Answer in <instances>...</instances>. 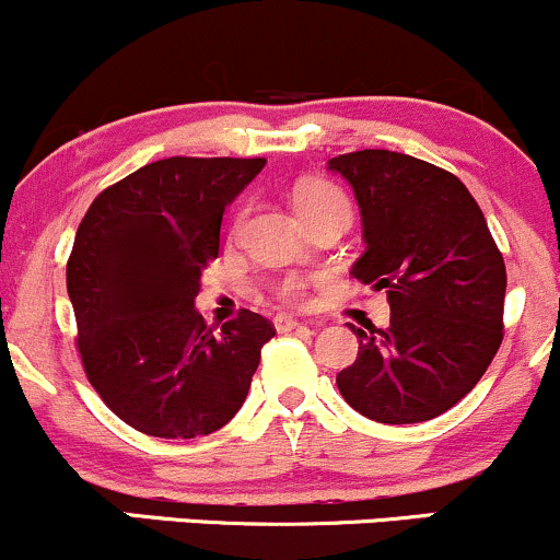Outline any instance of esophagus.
<instances>
[{
    "label": "esophagus",
    "mask_w": 560,
    "mask_h": 560,
    "mask_svg": "<svg viewBox=\"0 0 560 560\" xmlns=\"http://www.w3.org/2000/svg\"><path fill=\"white\" fill-rule=\"evenodd\" d=\"M273 326H276V331H294V329H300V320L294 316H289V313H279V316L273 318Z\"/></svg>",
    "instance_id": "obj_1"
}]
</instances>
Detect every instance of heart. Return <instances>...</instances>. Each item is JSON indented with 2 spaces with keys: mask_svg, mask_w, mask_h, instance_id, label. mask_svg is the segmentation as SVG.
<instances>
[{
  "mask_svg": "<svg viewBox=\"0 0 560 560\" xmlns=\"http://www.w3.org/2000/svg\"><path fill=\"white\" fill-rule=\"evenodd\" d=\"M294 208L298 213L307 221L313 218L326 215V213H347L350 215V199L337 184L326 182V178H305L294 186ZM244 218V210L240 213V221ZM236 221V223H240ZM305 281L298 276H289V279L276 284V294L287 302H302L305 300Z\"/></svg>",
  "mask_w": 560,
  "mask_h": 560,
  "instance_id": "b5f03b06",
  "label": "heart"
}]
</instances>
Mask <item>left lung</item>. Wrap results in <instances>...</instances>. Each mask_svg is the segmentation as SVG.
I'll return each mask as SVG.
<instances>
[{
	"instance_id": "8db88e82",
	"label": "left lung",
	"mask_w": 560,
	"mask_h": 560,
	"mask_svg": "<svg viewBox=\"0 0 560 560\" xmlns=\"http://www.w3.org/2000/svg\"><path fill=\"white\" fill-rule=\"evenodd\" d=\"M355 191L365 253L352 266L384 289L389 326L355 329V363L337 374L350 408L378 423H419L477 387L503 342L505 262L458 176L389 150L329 160Z\"/></svg>"
}]
</instances>
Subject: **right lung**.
<instances>
[{
  "label": "right lung",
  "instance_id": "right-lung-1",
  "mask_svg": "<svg viewBox=\"0 0 560 560\" xmlns=\"http://www.w3.org/2000/svg\"><path fill=\"white\" fill-rule=\"evenodd\" d=\"M266 158H168L94 197L68 258L83 374L137 432L213 434L234 419L276 329L242 307L221 331L195 311L226 205Z\"/></svg>",
  "mask_w": 560,
  "mask_h": 560
}]
</instances>
